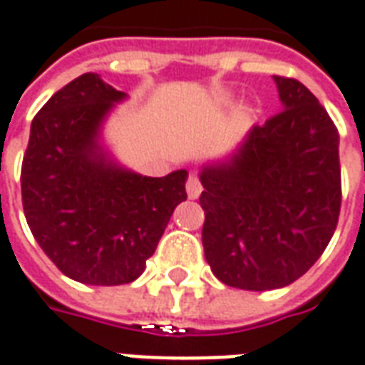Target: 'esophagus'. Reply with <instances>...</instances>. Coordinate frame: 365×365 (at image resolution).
Wrapping results in <instances>:
<instances>
[{
	"instance_id": "obj_1",
	"label": "esophagus",
	"mask_w": 365,
	"mask_h": 365,
	"mask_svg": "<svg viewBox=\"0 0 365 365\" xmlns=\"http://www.w3.org/2000/svg\"><path fill=\"white\" fill-rule=\"evenodd\" d=\"M186 194H188V198H198L202 194V182L200 179L196 177V175H188V179H186Z\"/></svg>"
}]
</instances>
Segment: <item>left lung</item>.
<instances>
[{
    "label": "left lung",
    "instance_id": "obj_1",
    "mask_svg": "<svg viewBox=\"0 0 365 365\" xmlns=\"http://www.w3.org/2000/svg\"><path fill=\"white\" fill-rule=\"evenodd\" d=\"M274 81L284 110L200 173L206 260L217 280L251 292L307 272L336 230L342 200L334 122L297 79Z\"/></svg>",
    "mask_w": 365,
    "mask_h": 365
}]
</instances>
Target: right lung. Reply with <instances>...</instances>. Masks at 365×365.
Wrapping results in <instances>:
<instances>
[{"label":"right lung","mask_w":365,"mask_h":365,"mask_svg":"<svg viewBox=\"0 0 365 365\" xmlns=\"http://www.w3.org/2000/svg\"><path fill=\"white\" fill-rule=\"evenodd\" d=\"M124 97L97 73L70 81L34 116L21 167L36 243L68 278L91 286L134 282L186 200L185 169L142 177L98 145L106 114Z\"/></svg>","instance_id":"1"}]
</instances>
